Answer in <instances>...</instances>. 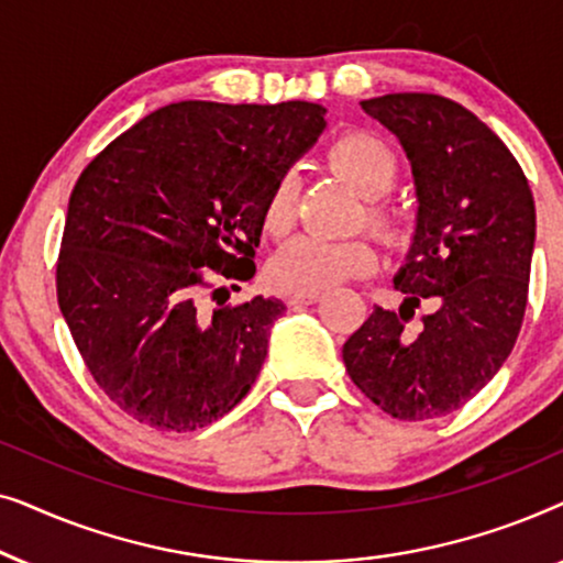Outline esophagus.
<instances>
[{
	"label": "esophagus",
	"mask_w": 563,
	"mask_h": 563,
	"mask_svg": "<svg viewBox=\"0 0 563 563\" xmlns=\"http://www.w3.org/2000/svg\"><path fill=\"white\" fill-rule=\"evenodd\" d=\"M322 295L320 291H291V295L287 297V302L289 305H312V302H318Z\"/></svg>",
	"instance_id": "obj_1"
}]
</instances>
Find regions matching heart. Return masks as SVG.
Listing matches in <instances>:
<instances>
[{"label":"heart","instance_id":"1","mask_svg":"<svg viewBox=\"0 0 563 563\" xmlns=\"http://www.w3.org/2000/svg\"><path fill=\"white\" fill-rule=\"evenodd\" d=\"M330 158H333L338 172L368 199L387 195L397 179L395 151L376 135H345L333 145ZM297 195V172H284L264 207V225L268 233L284 235L295 225ZM368 218H372L376 230L387 235H395L399 230V218L387 207H372ZM374 266L376 249L366 238L325 241L318 235H299L276 251L272 264H268V276L284 291H322L351 279V276L372 272Z\"/></svg>","mask_w":563,"mask_h":563}]
</instances>
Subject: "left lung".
<instances>
[{
    "instance_id": "1",
    "label": "left lung",
    "mask_w": 563,
    "mask_h": 563,
    "mask_svg": "<svg viewBox=\"0 0 563 563\" xmlns=\"http://www.w3.org/2000/svg\"><path fill=\"white\" fill-rule=\"evenodd\" d=\"M397 135L412 166L418 214L395 287L399 310L376 305L343 345L353 384L399 420L466 405L510 356L528 302L536 205L507 145L466 107L438 95L361 102ZM420 298L434 310L409 318Z\"/></svg>"
}]
</instances>
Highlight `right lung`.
<instances>
[{
    "mask_svg": "<svg viewBox=\"0 0 563 563\" xmlns=\"http://www.w3.org/2000/svg\"><path fill=\"white\" fill-rule=\"evenodd\" d=\"M314 102H176L151 112L84 168L68 199L58 305L107 397L156 430L228 415L256 382L284 307H228L256 274L274 184L318 143Z\"/></svg>",
    "mask_w": 563,
    "mask_h": 563,
    "instance_id": "add662e5",
    "label": "right lung"
}]
</instances>
